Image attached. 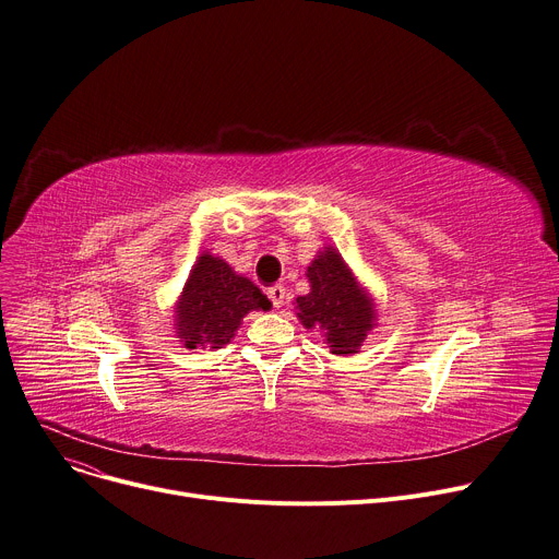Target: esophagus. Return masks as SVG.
<instances>
[{
  "instance_id": "1",
  "label": "esophagus",
  "mask_w": 559,
  "mask_h": 559,
  "mask_svg": "<svg viewBox=\"0 0 559 559\" xmlns=\"http://www.w3.org/2000/svg\"><path fill=\"white\" fill-rule=\"evenodd\" d=\"M267 296H270V301L274 304V308H283V304H285V287H281V285L270 287Z\"/></svg>"
}]
</instances>
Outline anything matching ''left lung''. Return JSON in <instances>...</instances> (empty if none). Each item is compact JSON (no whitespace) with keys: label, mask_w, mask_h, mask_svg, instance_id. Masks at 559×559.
I'll list each match as a JSON object with an SVG mask.
<instances>
[{"label":"left lung","mask_w":559,"mask_h":559,"mask_svg":"<svg viewBox=\"0 0 559 559\" xmlns=\"http://www.w3.org/2000/svg\"><path fill=\"white\" fill-rule=\"evenodd\" d=\"M306 276L310 292L294 299L296 317L304 328L321 332L332 355L359 353L366 334L378 325L373 296L332 245L317 251Z\"/></svg>","instance_id":"left-lung-1"}]
</instances>
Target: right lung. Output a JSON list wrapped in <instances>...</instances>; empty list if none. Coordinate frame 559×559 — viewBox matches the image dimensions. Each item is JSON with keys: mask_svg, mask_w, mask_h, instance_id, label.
Returning <instances> with one entry per match:
<instances>
[{"mask_svg": "<svg viewBox=\"0 0 559 559\" xmlns=\"http://www.w3.org/2000/svg\"><path fill=\"white\" fill-rule=\"evenodd\" d=\"M272 301L227 260L202 251L175 301V334L183 348L227 346L253 310H270Z\"/></svg>", "mask_w": 559, "mask_h": 559, "instance_id": "add662e5", "label": "right lung"}]
</instances>
